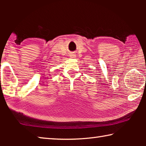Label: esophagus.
<instances>
[{
  "instance_id": "1",
  "label": "esophagus",
  "mask_w": 146,
  "mask_h": 146,
  "mask_svg": "<svg viewBox=\"0 0 146 146\" xmlns=\"http://www.w3.org/2000/svg\"><path fill=\"white\" fill-rule=\"evenodd\" d=\"M70 56L71 58H75V56H76V55H75V54H71Z\"/></svg>"
}]
</instances>
